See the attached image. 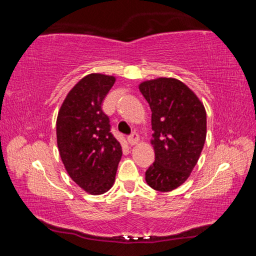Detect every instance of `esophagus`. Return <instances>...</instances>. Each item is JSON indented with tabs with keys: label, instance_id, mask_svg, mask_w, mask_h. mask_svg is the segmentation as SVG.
I'll return each instance as SVG.
<instances>
[{
	"label": "esophagus",
	"instance_id": "esophagus-1",
	"mask_svg": "<svg viewBox=\"0 0 256 256\" xmlns=\"http://www.w3.org/2000/svg\"><path fill=\"white\" fill-rule=\"evenodd\" d=\"M138 140H140V136H138L136 133H132V134H130V136H128V144H131V146L136 144L138 142Z\"/></svg>",
	"mask_w": 256,
	"mask_h": 256
}]
</instances>
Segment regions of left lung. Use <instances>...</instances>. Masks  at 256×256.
I'll return each instance as SVG.
<instances>
[{
	"label": "left lung",
	"instance_id": "8db88e82",
	"mask_svg": "<svg viewBox=\"0 0 256 256\" xmlns=\"http://www.w3.org/2000/svg\"><path fill=\"white\" fill-rule=\"evenodd\" d=\"M148 102L152 125L154 162L146 172L150 188L168 192L188 180L206 136L204 106L180 80L159 78L138 86Z\"/></svg>",
	"mask_w": 256,
	"mask_h": 256
}]
</instances>
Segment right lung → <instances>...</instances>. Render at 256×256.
Segmentation results:
<instances>
[{"mask_svg": "<svg viewBox=\"0 0 256 256\" xmlns=\"http://www.w3.org/2000/svg\"><path fill=\"white\" fill-rule=\"evenodd\" d=\"M115 78L92 73L73 86L56 120L60 156L68 174L90 194H102L115 180L122 146L102 112L104 98Z\"/></svg>", "mask_w": 256, "mask_h": 256, "instance_id": "obj_1", "label": "right lung"}]
</instances>
